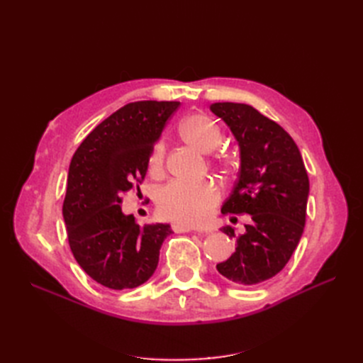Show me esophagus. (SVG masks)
<instances>
[{
    "label": "esophagus",
    "instance_id": "esophagus-1",
    "mask_svg": "<svg viewBox=\"0 0 363 363\" xmlns=\"http://www.w3.org/2000/svg\"><path fill=\"white\" fill-rule=\"evenodd\" d=\"M172 230L175 233H189V232H196V233H201L199 232V230H195L192 227H188V225H182V224H174L172 225ZM207 233V232H206Z\"/></svg>",
    "mask_w": 363,
    "mask_h": 363
}]
</instances>
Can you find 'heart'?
Instances as JSON below:
<instances>
[{"label": "heart", "mask_w": 363, "mask_h": 363, "mask_svg": "<svg viewBox=\"0 0 363 363\" xmlns=\"http://www.w3.org/2000/svg\"><path fill=\"white\" fill-rule=\"evenodd\" d=\"M182 138L203 152L215 151L223 142V128L213 118L204 113L186 116L180 123ZM164 159V144L159 140L150 155V169L159 171ZM221 191L211 180L168 183L157 194V212L160 216L184 225L203 223L211 208L218 203Z\"/></svg>", "instance_id": "1"}]
</instances>
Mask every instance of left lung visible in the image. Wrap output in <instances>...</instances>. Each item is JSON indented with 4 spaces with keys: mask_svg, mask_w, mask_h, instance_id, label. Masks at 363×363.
I'll return each instance as SVG.
<instances>
[{
    "mask_svg": "<svg viewBox=\"0 0 363 363\" xmlns=\"http://www.w3.org/2000/svg\"><path fill=\"white\" fill-rule=\"evenodd\" d=\"M211 111L232 130L240 151L238 182L221 212L251 216L244 235L223 227L235 238L236 251L216 269L228 281L252 286L279 274L298 245L309 177L294 139L255 107L215 103Z\"/></svg>",
    "mask_w": 363,
    "mask_h": 363,
    "instance_id": "1",
    "label": "left lung"
}]
</instances>
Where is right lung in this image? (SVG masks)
Masks as SVG:
<instances>
[{"instance_id": "obj_1", "label": "right lung", "mask_w": 363, "mask_h": 363, "mask_svg": "<svg viewBox=\"0 0 363 363\" xmlns=\"http://www.w3.org/2000/svg\"><path fill=\"white\" fill-rule=\"evenodd\" d=\"M179 106L125 104L98 124L72 156L62 208L69 247L87 276L108 289L145 283L172 233L169 224L139 225L119 204L123 194L144 180L151 150Z\"/></svg>"}]
</instances>
